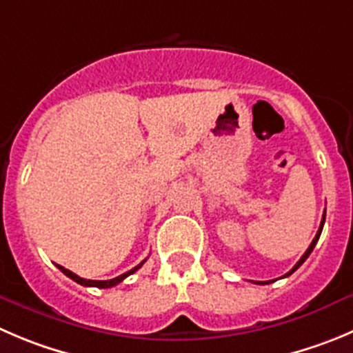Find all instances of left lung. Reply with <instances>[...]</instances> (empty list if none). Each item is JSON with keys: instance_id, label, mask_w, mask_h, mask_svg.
I'll list each match as a JSON object with an SVG mask.
<instances>
[{"instance_id": "obj_1", "label": "left lung", "mask_w": 353, "mask_h": 353, "mask_svg": "<svg viewBox=\"0 0 353 353\" xmlns=\"http://www.w3.org/2000/svg\"><path fill=\"white\" fill-rule=\"evenodd\" d=\"M324 220H325V213H324V216H322V221H321V227H319L317 234H315L314 241H312V244H310V246H308V250H307V251H305V254H303V256H301V258H300V260H298V263H296V265H294V267H293V268H291V270H290V272H288V274H286V275H284V277H288V275H291V274H293V272H294V270H296V268H300V267H301V263H303V261H305V260H307V258H308V256H310V253H312V251H314L315 244H317L319 237H321V232H322V227H324ZM268 283H270V281H265V283H256V284H268Z\"/></svg>"}]
</instances>
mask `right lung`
<instances>
[{"label":"right lung","instance_id":"add662e5","mask_svg":"<svg viewBox=\"0 0 353 353\" xmlns=\"http://www.w3.org/2000/svg\"><path fill=\"white\" fill-rule=\"evenodd\" d=\"M145 263V260L142 261V263H139L137 265L135 268H132V270H128V272H124V274H121V275H117V277H114V279H109V281H90V279H83V277H79V275H76V274H72V272L70 270H67V268H63L62 265H57V267L60 268V270L63 272V274L67 275V277H70V279L72 281H76V283L78 284H81V286H93V288H112V286H116V284H119L121 281H124L126 279V277H128V275H132L133 272H137L139 270L140 267H142V265Z\"/></svg>","mask_w":353,"mask_h":353}]
</instances>
